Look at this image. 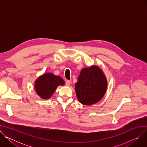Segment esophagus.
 <instances>
[{
	"instance_id": "esophagus-1",
	"label": "esophagus",
	"mask_w": 147,
	"mask_h": 147,
	"mask_svg": "<svg viewBox=\"0 0 147 147\" xmlns=\"http://www.w3.org/2000/svg\"><path fill=\"white\" fill-rule=\"evenodd\" d=\"M70 83H71L70 81H69V80H67V81H66V85L67 86H70Z\"/></svg>"
}]
</instances>
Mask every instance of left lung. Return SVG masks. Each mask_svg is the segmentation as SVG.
Segmentation results:
<instances>
[{
	"mask_svg": "<svg viewBox=\"0 0 147 147\" xmlns=\"http://www.w3.org/2000/svg\"><path fill=\"white\" fill-rule=\"evenodd\" d=\"M75 90L79 102L86 105L99 101L105 94L107 80L100 69L92 66L81 70Z\"/></svg>",
	"mask_w": 147,
	"mask_h": 147,
	"instance_id": "1",
	"label": "left lung"
}]
</instances>
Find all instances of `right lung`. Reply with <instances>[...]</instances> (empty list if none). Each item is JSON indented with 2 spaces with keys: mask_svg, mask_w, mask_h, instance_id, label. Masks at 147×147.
Here are the masks:
<instances>
[{
  "mask_svg": "<svg viewBox=\"0 0 147 147\" xmlns=\"http://www.w3.org/2000/svg\"><path fill=\"white\" fill-rule=\"evenodd\" d=\"M65 81L60 76L52 73H47L39 77L35 83V91L42 98H51L59 86H63Z\"/></svg>",
  "mask_w": 147,
  "mask_h": 147,
  "instance_id": "add662e5",
  "label": "right lung"
}]
</instances>
